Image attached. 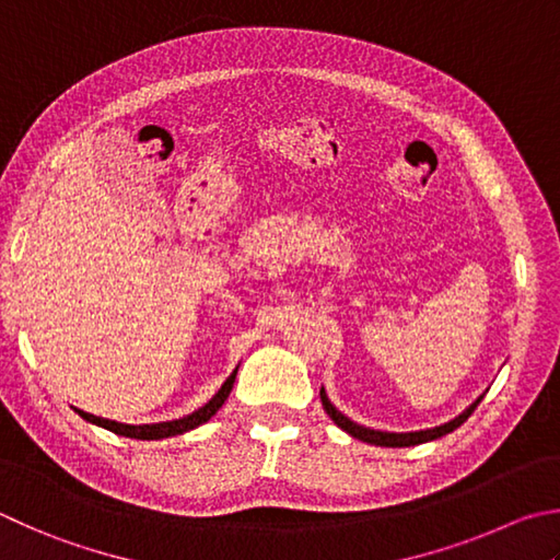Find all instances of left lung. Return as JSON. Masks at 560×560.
Instances as JSON below:
<instances>
[{"label": "left lung", "instance_id": "1", "mask_svg": "<svg viewBox=\"0 0 560 560\" xmlns=\"http://www.w3.org/2000/svg\"><path fill=\"white\" fill-rule=\"evenodd\" d=\"M482 396H477V399L470 406H467V409L460 416H455L453 421L443 423V425H435V429L411 431V433H389V431H374V429H368V425L354 423L342 411L335 409L332 401L328 399V394H325V389H320V401H323L325 413H328L330 419L338 423L345 433H350L352 439L364 441V443H370V445H384V448H409V445H421V443H429V441L441 439V435H445V433H453L457 425H463L467 419H470V413L477 409V404L482 401Z\"/></svg>", "mask_w": 560, "mask_h": 560}]
</instances>
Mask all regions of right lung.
I'll use <instances>...</instances> for the list:
<instances>
[{
  "instance_id": "obj_1",
  "label": "right lung",
  "mask_w": 560,
  "mask_h": 560,
  "mask_svg": "<svg viewBox=\"0 0 560 560\" xmlns=\"http://www.w3.org/2000/svg\"><path fill=\"white\" fill-rule=\"evenodd\" d=\"M237 370L240 364L235 368V372L230 374V377L225 380V384L220 386L218 394L212 396V399L200 406V409H196L188 416H183V419H174V421H161V423H141V425H131V423H117V421H109V419H100V416H93L88 411H80L75 409L80 416H83L85 421L100 425V429H107L112 433L117 435H125V439H137V441H161V439H171V435H180V433H188L192 429H198V425H202L206 421H210L212 416H215L220 411V406L225 404V399L232 392V384H235V377H237Z\"/></svg>"
}]
</instances>
